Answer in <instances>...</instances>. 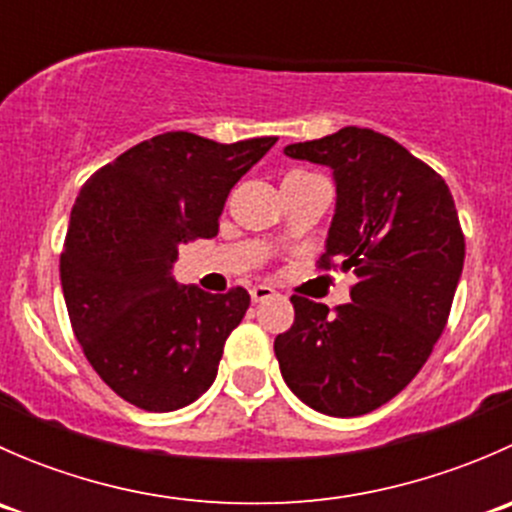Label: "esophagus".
<instances>
[{"label":"esophagus","instance_id":"esophagus-1","mask_svg":"<svg viewBox=\"0 0 512 512\" xmlns=\"http://www.w3.org/2000/svg\"><path fill=\"white\" fill-rule=\"evenodd\" d=\"M250 297H252V302H265V299H270V297H275V289L272 287H267V285H255L250 289Z\"/></svg>","mask_w":512,"mask_h":512}]
</instances>
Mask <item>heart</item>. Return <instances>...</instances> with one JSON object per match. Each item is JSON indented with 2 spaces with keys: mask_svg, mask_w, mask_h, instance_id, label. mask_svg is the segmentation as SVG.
I'll list each match as a JSON object with an SVG mask.
<instances>
[{
  "mask_svg": "<svg viewBox=\"0 0 512 512\" xmlns=\"http://www.w3.org/2000/svg\"><path fill=\"white\" fill-rule=\"evenodd\" d=\"M294 175H304V173H289V175H287V178H294Z\"/></svg>",
  "mask_w": 512,
  "mask_h": 512,
  "instance_id": "b5f03b06",
  "label": "heart"
}]
</instances>
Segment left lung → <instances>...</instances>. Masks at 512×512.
I'll use <instances>...</instances> for the list:
<instances>
[{
    "label": "left lung",
    "mask_w": 512,
    "mask_h": 512,
    "mask_svg": "<svg viewBox=\"0 0 512 512\" xmlns=\"http://www.w3.org/2000/svg\"><path fill=\"white\" fill-rule=\"evenodd\" d=\"M285 153L332 168L337 208L319 267L359 282L334 314L294 294V324L275 339L282 379L319 414H369L406 389L446 329L466 257L456 203L436 170L371 128Z\"/></svg>",
    "instance_id": "1"
}]
</instances>
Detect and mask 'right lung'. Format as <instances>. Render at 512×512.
<instances>
[{
  "label": "right lung",
  "instance_id": "1",
  "mask_svg": "<svg viewBox=\"0 0 512 512\" xmlns=\"http://www.w3.org/2000/svg\"><path fill=\"white\" fill-rule=\"evenodd\" d=\"M275 143L160 133L79 190L59 262L66 309L89 364L128 404L163 414L213 386L250 294L178 285L170 270L183 242L218 235L232 185Z\"/></svg>",
  "mask_w": 512,
  "mask_h": 512
}]
</instances>
